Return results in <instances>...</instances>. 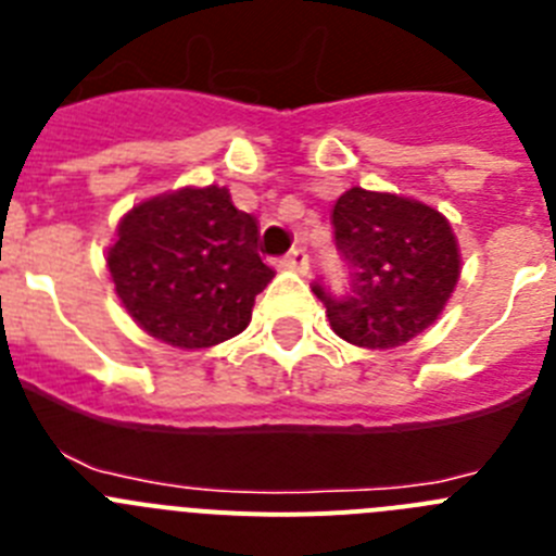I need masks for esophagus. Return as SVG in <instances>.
I'll return each mask as SVG.
<instances>
[{"label":"esophagus","instance_id":"obj_1","mask_svg":"<svg viewBox=\"0 0 556 556\" xmlns=\"http://www.w3.org/2000/svg\"><path fill=\"white\" fill-rule=\"evenodd\" d=\"M283 269H292V273H306L308 269V253L303 248H292L281 258Z\"/></svg>","mask_w":556,"mask_h":556}]
</instances>
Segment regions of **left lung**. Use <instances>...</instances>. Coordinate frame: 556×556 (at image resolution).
<instances>
[{"instance_id":"left-lung-1","label":"left lung","mask_w":556,"mask_h":556,"mask_svg":"<svg viewBox=\"0 0 556 556\" xmlns=\"http://www.w3.org/2000/svg\"><path fill=\"white\" fill-rule=\"evenodd\" d=\"M331 225L348 289L337 294L314 281L312 292L326 306L333 333L351 345L390 351L443 314L462 262L440 211L353 186L333 205Z\"/></svg>"}]
</instances>
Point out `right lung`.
<instances>
[{"label":"right lung","mask_w":556,"mask_h":556,"mask_svg":"<svg viewBox=\"0 0 556 556\" xmlns=\"http://www.w3.org/2000/svg\"><path fill=\"white\" fill-rule=\"evenodd\" d=\"M108 269L132 320L186 351L242 333L275 275L258 255V223L223 186L172 191L127 211Z\"/></svg>","instance_id":"right-lung-1"}]
</instances>
